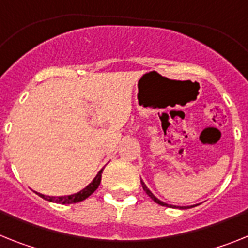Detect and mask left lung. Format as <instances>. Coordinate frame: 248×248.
<instances>
[{"label":"left lung","mask_w":248,"mask_h":248,"mask_svg":"<svg viewBox=\"0 0 248 248\" xmlns=\"http://www.w3.org/2000/svg\"><path fill=\"white\" fill-rule=\"evenodd\" d=\"M141 184H142V187H143V191H145L146 193H147L148 196H150L151 199L154 200L155 202H156V203H158V204H161V206H166V207H176V206H171V204H167V203H165V202H162V201H160V200L157 199V197H155L154 195H152V192H151L150 189L147 188V186H146L145 185V182H143V181L141 180ZM180 208H186V207H180Z\"/></svg>","instance_id":"1"}]
</instances>
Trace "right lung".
<instances>
[{
	"mask_svg": "<svg viewBox=\"0 0 248 248\" xmlns=\"http://www.w3.org/2000/svg\"><path fill=\"white\" fill-rule=\"evenodd\" d=\"M102 171L103 169L101 170L100 172L97 173V176L93 178L91 184L88 185L86 188H83L82 191H79V192L75 193V195H70V196H59V197H52V196H45L38 193L40 197H42L44 200L49 202H56V203H61V204H70V203H77V202H81L83 200H86L88 196H91L92 193L98 188L101 184V177H102Z\"/></svg>",
	"mask_w": 248,
	"mask_h": 248,
	"instance_id": "add662e5",
	"label": "right lung"
}]
</instances>
